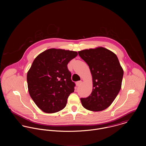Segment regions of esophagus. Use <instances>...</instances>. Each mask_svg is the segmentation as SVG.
<instances>
[{"instance_id":"esophagus-1","label":"esophagus","mask_w":146,"mask_h":146,"mask_svg":"<svg viewBox=\"0 0 146 146\" xmlns=\"http://www.w3.org/2000/svg\"><path fill=\"white\" fill-rule=\"evenodd\" d=\"M82 84V81H78V82H76V84L77 86H79V85H80Z\"/></svg>"}]
</instances>
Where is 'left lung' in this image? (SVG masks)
I'll list each match as a JSON object with an SVG mask.
<instances>
[{
    "label": "left lung",
    "instance_id": "8db88e82",
    "mask_svg": "<svg viewBox=\"0 0 146 146\" xmlns=\"http://www.w3.org/2000/svg\"><path fill=\"white\" fill-rule=\"evenodd\" d=\"M88 64L93 78V90L89 96L80 98L86 110L101 111L108 108L119 94L124 75L116 55L104 47L78 52Z\"/></svg>",
    "mask_w": 146,
    "mask_h": 146
}]
</instances>
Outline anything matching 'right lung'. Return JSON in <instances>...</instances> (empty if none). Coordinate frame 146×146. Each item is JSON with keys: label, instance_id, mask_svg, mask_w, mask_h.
<instances>
[{"label": "right lung", "instance_id": "1", "mask_svg": "<svg viewBox=\"0 0 146 146\" xmlns=\"http://www.w3.org/2000/svg\"><path fill=\"white\" fill-rule=\"evenodd\" d=\"M77 52L49 49L39 54L27 72V82L30 97L46 113H55L66 106L75 84L71 80L67 64Z\"/></svg>", "mask_w": 146, "mask_h": 146}]
</instances>
